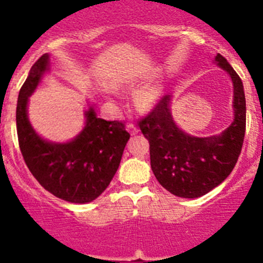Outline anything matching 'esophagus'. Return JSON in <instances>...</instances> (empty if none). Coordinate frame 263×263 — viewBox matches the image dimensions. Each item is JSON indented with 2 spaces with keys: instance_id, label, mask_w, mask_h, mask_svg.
Instances as JSON below:
<instances>
[{
  "instance_id": "esophagus-1",
  "label": "esophagus",
  "mask_w": 263,
  "mask_h": 263,
  "mask_svg": "<svg viewBox=\"0 0 263 263\" xmlns=\"http://www.w3.org/2000/svg\"><path fill=\"white\" fill-rule=\"evenodd\" d=\"M127 130H129V133L132 134V136H136V134L139 132V129L136 126V125L133 124V122H130V124H127Z\"/></svg>"
}]
</instances>
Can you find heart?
Wrapping results in <instances>:
<instances>
[{"label": "heart", "instance_id": "1", "mask_svg": "<svg viewBox=\"0 0 263 263\" xmlns=\"http://www.w3.org/2000/svg\"><path fill=\"white\" fill-rule=\"evenodd\" d=\"M162 95V88L160 85H148L143 89L138 90L136 93V103L139 106H150L157 101Z\"/></svg>", "mask_w": 263, "mask_h": 263}]
</instances>
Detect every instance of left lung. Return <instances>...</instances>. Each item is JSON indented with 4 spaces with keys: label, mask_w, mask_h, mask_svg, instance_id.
<instances>
[{
    "label": "left lung",
    "mask_w": 263,
    "mask_h": 263,
    "mask_svg": "<svg viewBox=\"0 0 263 263\" xmlns=\"http://www.w3.org/2000/svg\"><path fill=\"white\" fill-rule=\"evenodd\" d=\"M217 64L233 81L234 120L220 136L199 138L184 133L171 116V96L160 97L152 111L138 121L150 143V163L155 178L168 192L196 199L212 191L229 176L242 148L246 127V101L240 76L222 55Z\"/></svg>",
    "instance_id": "1"
}]
</instances>
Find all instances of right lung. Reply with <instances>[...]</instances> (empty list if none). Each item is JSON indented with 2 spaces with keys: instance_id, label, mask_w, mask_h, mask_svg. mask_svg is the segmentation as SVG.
<instances>
[{
  "instance_id": "1",
  "label": "right lung",
  "mask_w": 263,
  "mask_h": 263,
  "mask_svg": "<svg viewBox=\"0 0 263 263\" xmlns=\"http://www.w3.org/2000/svg\"><path fill=\"white\" fill-rule=\"evenodd\" d=\"M47 69L45 53L34 63L18 95L15 118L21 153L32 176L53 196L69 203H89L110 184L130 134L124 122L99 118L90 108L84 129L73 141L42 139L29 122L27 101Z\"/></svg>"
}]
</instances>
